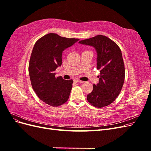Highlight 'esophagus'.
<instances>
[{
	"mask_svg": "<svg viewBox=\"0 0 151 151\" xmlns=\"http://www.w3.org/2000/svg\"><path fill=\"white\" fill-rule=\"evenodd\" d=\"M74 82H75V83H81V84H82V83H84L83 81H80V80H78V79H75V80H74Z\"/></svg>",
	"mask_w": 151,
	"mask_h": 151,
	"instance_id": "esophagus-1",
	"label": "esophagus"
}]
</instances>
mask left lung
<instances>
[{
	"label": "left lung",
	"mask_w": 151,
	"mask_h": 151,
	"mask_svg": "<svg viewBox=\"0 0 151 151\" xmlns=\"http://www.w3.org/2000/svg\"><path fill=\"white\" fill-rule=\"evenodd\" d=\"M81 44L89 45L97 52L99 83L87 97L88 102L97 108L112 103L118 96L125 80V66L121 50L116 43L103 35L81 40Z\"/></svg>",
	"instance_id": "8db88e82"
}]
</instances>
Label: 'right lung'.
Listing matches in <instances>:
<instances>
[{
  "label": "right lung",
  "mask_w": 151,
  "mask_h": 151,
  "mask_svg": "<svg viewBox=\"0 0 151 151\" xmlns=\"http://www.w3.org/2000/svg\"><path fill=\"white\" fill-rule=\"evenodd\" d=\"M79 40L49 33L34 45L29 63L31 83L38 98L50 106H60L69 98L72 79L56 77L55 70L62 65L63 50Z\"/></svg>",
  "instance_id": "add662e5"
}]
</instances>
